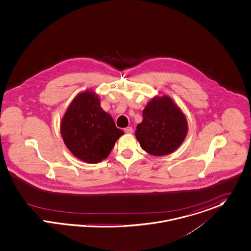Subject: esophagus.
I'll return each mask as SVG.
<instances>
[{"mask_svg": "<svg viewBox=\"0 0 251 251\" xmlns=\"http://www.w3.org/2000/svg\"><path fill=\"white\" fill-rule=\"evenodd\" d=\"M124 132L126 134H133V128L132 127H127L124 129Z\"/></svg>", "mask_w": 251, "mask_h": 251, "instance_id": "esophagus-1", "label": "esophagus"}]
</instances>
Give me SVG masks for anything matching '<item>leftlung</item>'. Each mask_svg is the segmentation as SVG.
I'll use <instances>...</instances> for the list:
<instances>
[{"label": "left lung", "mask_w": 251, "mask_h": 251, "mask_svg": "<svg viewBox=\"0 0 251 251\" xmlns=\"http://www.w3.org/2000/svg\"><path fill=\"white\" fill-rule=\"evenodd\" d=\"M143 119L135 133L140 147L153 156L174 152L186 139L188 121L182 110L167 95H156L142 111Z\"/></svg>", "instance_id": "left-lung-1"}]
</instances>
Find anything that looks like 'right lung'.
Returning <instances> with one entry per match:
<instances>
[{"label": "right lung", "instance_id": "right-lung-1", "mask_svg": "<svg viewBox=\"0 0 251 251\" xmlns=\"http://www.w3.org/2000/svg\"><path fill=\"white\" fill-rule=\"evenodd\" d=\"M60 134L76 158L97 164L108 158L124 132L115 127L111 114L103 111L99 95L86 89L74 97L63 114Z\"/></svg>", "mask_w": 251, "mask_h": 251}]
</instances>
